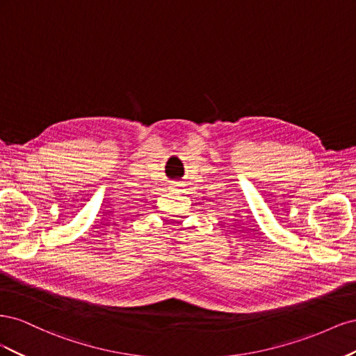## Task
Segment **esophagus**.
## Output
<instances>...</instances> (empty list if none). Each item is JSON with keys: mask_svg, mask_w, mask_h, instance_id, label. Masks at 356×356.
I'll return each mask as SVG.
<instances>
[{"mask_svg": "<svg viewBox=\"0 0 356 356\" xmlns=\"http://www.w3.org/2000/svg\"><path fill=\"white\" fill-rule=\"evenodd\" d=\"M179 187H181L179 182H170V186H169V188H170V190H178Z\"/></svg>", "mask_w": 356, "mask_h": 356, "instance_id": "34e87169", "label": "esophagus"}]
</instances>
